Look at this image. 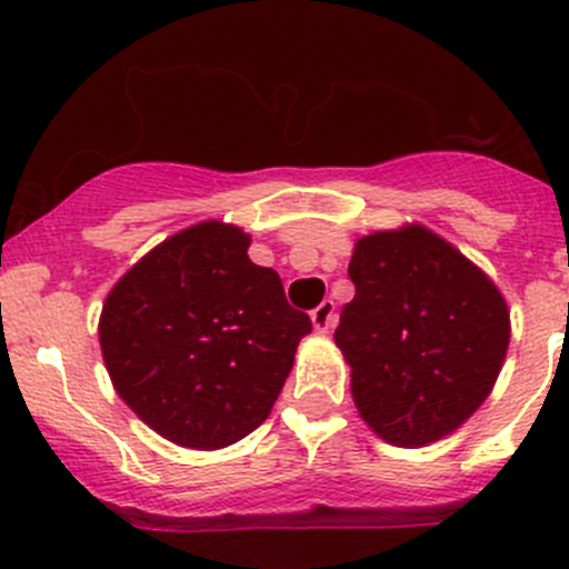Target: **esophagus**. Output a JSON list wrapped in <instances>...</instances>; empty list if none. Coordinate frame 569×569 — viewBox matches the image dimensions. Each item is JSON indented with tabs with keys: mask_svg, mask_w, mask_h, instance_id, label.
<instances>
[{
	"mask_svg": "<svg viewBox=\"0 0 569 569\" xmlns=\"http://www.w3.org/2000/svg\"><path fill=\"white\" fill-rule=\"evenodd\" d=\"M311 321H313V327H317L319 332L330 330V327L336 325V302H332V300L319 302V306L311 311Z\"/></svg>",
	"mask_w": 569,
	"mask_h": 569,
	"instance_id": "1",
	"label": "esophagus"
}]
</instances>
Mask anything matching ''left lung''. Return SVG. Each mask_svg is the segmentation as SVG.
I'll use <instances>...</instances> for the list:
<instances>
[{
    "mask_svg": "<svg viewBox=\"0 0 569 569\" xmlns=\"http://www.w3.org/2000/svg\"><path fill=\"white\" fill-rule=\"evenodd\" d=\"M336 343L363 421L393 446L435 443L487 399L509 347L501 291L421 226L355 244Z\"/></svg>",
    "mask_w": 569,
    "mask_h": 569,
    "instance_id": "left-lung-1",
    "label": "left lung"
}]
</instances>
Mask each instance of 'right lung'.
Returning <instances> with one entry per match:
<instances>
[{"mask_svg":"<svg viewBox=\"0 0 569 569\" xmlns=\"http://www.w3.org/2000/svg\"><path fill=\"white\" fill-rule=\"evenodd\" d=\"M248 248L217 220L187 228L134 263L101 311L114 391L178 446L222 449L261 427L313 330Z\"/></svg>","mask_w":569,"mask_h":569,"instance_id":"right-lung-1","label":"right lung"}]
</instances>
